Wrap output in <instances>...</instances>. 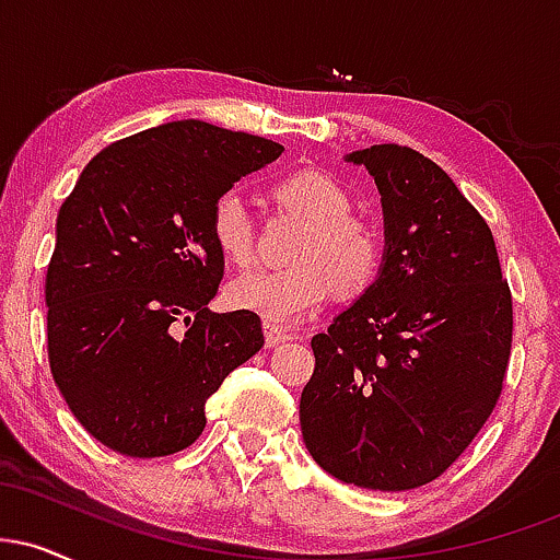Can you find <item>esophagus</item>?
I'll use <instances>...</instances> for the list:
<instances>
[{"label": "esophagus", "instance_id": "obj_1", "mask_svg": "<svg viewBox=\"0 0 560 560\" xmlns=\"http://www.w3.org/2000/svg\"><path fill=\"white\" fill-rule=\"evenodd\" d=\"M262 329H266V347H276V345L289 342V339H292V331L281 329V326L266 324V326H262Z\"/></svg>", "mask_w": 560, "mask_h": 560}]
</instances>
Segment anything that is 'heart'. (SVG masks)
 <instances>
[{"instance_id":"b5f03b06","label":"heart","mask_w":560,"mask_h":560,"mask_svg":"<svg viewBox=\"0 0 560 560\" xmlns=\"http://www.w3.org/2000/svg\"><path fill=\"white\" fill-rule=\"evenodd\" d=\"M276 197L311 221L294 249L298 266L240 273L226 287L231 307L255 313L266 324L292 326L320 311L334 287L358 294L374 284L384 262V236L374 221L350 213V191L331 173H289L276 184ZM210 240L236 266L253 258L255 223L236 189L215 197Z\"/></svg>"}]
</instances>
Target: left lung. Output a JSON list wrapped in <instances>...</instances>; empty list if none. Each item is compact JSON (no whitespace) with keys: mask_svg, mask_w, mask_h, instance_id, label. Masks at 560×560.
<instances>
[{"mask_svg":"<svg viewBox=\"0 0 560 560\" xmlns=\"http://www.w3.org/2000/svg\"><path fill=\"white\" fill-rule=\"evenodd\" d=\"M384 210L376 281L311 339L300 397L313 460L365 490L429 485L490 419L511 358L513 302L492 231L440 165L400 144L347 155Z\"/></svg>","mask_w":560,"mask_h":560,"instance_id":"left-lung-1","label":"left lung"}]
</instances>
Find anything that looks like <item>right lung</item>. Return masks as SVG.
I'll return each instance as SVG.
<instances>
[{"mask_svg":"<svg viewBox=\"0 0 560 560\" xmlns=\"http://www.w3.org/2000/svg\"><path fill=\"white\" fill-rule=\"evenodd\" d=\"M284 147L173 120L105 147L57 215L47 268L55 384L94 440L131 458L189 447L205 402L260 350L255 313H213L218 195Z\"/></svg>","mask_w":560,"mask_h":560,"instance_id":"right-lung-1","label":"right lung"}]
</instances>
